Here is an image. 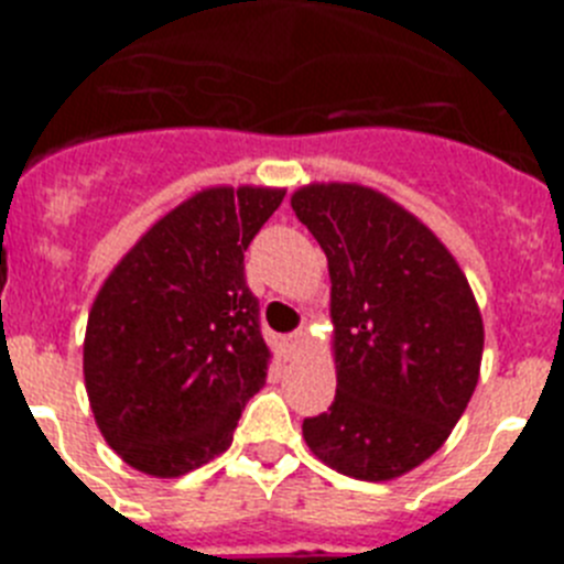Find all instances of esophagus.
Masks as SVG:
<instances>
[{"instance_id": "34e87169", "label": "esophagus", "mask_w": 564, "mask_h": 564, "mask_svg": "<svg viewBox=\"0 0 564 564\" xmlns=\"http://www.w3.org/2000/svg\"><path fill=\"white\" fill-rule=\"evenodd\" d=\"M305 341H307V333L305 330L291 333V336H288V350L299 352V347H302V344H305Z\"/></svg>"}]
</instances>
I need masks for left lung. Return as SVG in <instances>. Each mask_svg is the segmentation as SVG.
<instances>
[{"instance_id": "1", "label": "left lung", "mask_w": 564, "mask_h": 564, "mask_svg": "<svg viewBox=\"0 0 564 564\" xmlns=\"http://www.w3.org/2000/svg\"><path fill=\"white\" fill-rule=\"evenodd\" d=\"M330 268L336 398L305 417L313 455L356 480H392L435 455L480 378L482 318L441 239L356 183L293 192Z\"/></svg>"}]
</instances>
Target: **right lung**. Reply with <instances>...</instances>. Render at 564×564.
<instances>
[{"label":"right lung","instance_id":"right-lung-1","mask_svg":"<svg viewBox=\"0 0 564 564\" xmlns=\"http://www.w3.org/2000/svg\"><path fill=\"white\" fill-rule=\"evenodd\" d=\"M285 188L214 186L154 223L98 291L84 383L104 441L132 468L181 477L231 446L268 376L246 251Z\"/></svg>","mask_w":564,"mask_h":564}]
</instances>
